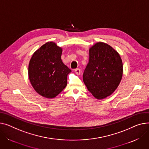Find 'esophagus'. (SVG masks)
I'll use <instances>...</instances> for the list:
<instances>
[{
    "label": "esophagus",
    "mask_w": 149,
    "mask_h": 149,
    "mask_svg": "<svg viewBox=\"0 0 149 149\" xmlns=\"http://www.w3.org/2000/svg\"><path fill=\"white\" fill-rule=\"evenodd\" d=\"M75 72L77 74V75H80L81 74V69L80 68H77L75 69Z\"/></svg>",
    "instance_id": "1"
}]
</instances>
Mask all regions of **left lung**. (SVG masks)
<instances>
[{"instance_id":"obj_1","label":"left lung","mask_w":149,"mask_h":149,"mask_svg":"<svg viewBox=\"0 0 149 149\" xmlns=\"http://www.w3.org/2000/svg\"><path fill=\"white\" fill-rule=\"evenodd\" d=\"M122 74L121 57L110 45L100 42L90 48L83 78L88 91L96 98L111 95L120 84Z\"/></svg>"}]
</instances>
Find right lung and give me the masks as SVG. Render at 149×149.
<instances>
[{
    "mask_svg": "<svg viewBox=\"0 0 149 149\" xmlns=\"http://www.w3.org/2000/svg\"><path fill=\"white\" fill-rule=\"evenodd\" d=\"M62 48L48 42L33 54L29 65V78L35 91L47 98H53L67 85L71 70L62 62Z\"/></svg>",
    "mask_w": 149,
    "mask_h": 149,
    "instance_id": "obj_1",
    "label": "right lung"
}]
</instances>
